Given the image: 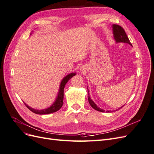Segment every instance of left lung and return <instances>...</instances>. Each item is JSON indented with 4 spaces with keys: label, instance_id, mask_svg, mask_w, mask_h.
<instances>
[{
    "label": "left lung",
    "instance_id": "left-lung-1",
    "mask_svg": "<svg viewBox=\"0 0 154 154\" xmlns=\"http://www.w3.org/2000/svg\"><path fill=\"white\" fill-rule=\"evenodd\" d=\"M113 34H114V39L116 40V42H124V43H127L129 44L130 45H132V44L130 43V42L128 38V36L126 34V32L125 31V30L123 29V27L122 26H120L119 25L117 24H114L113 25ZM88 102H89V103L91 105V106L92 107L93 109L97 110V111H100V112H104V110L103 109H100L98 106H97V105L94 103V101H93L90 97L89 96V93L88 94ZM122 106V107H123ZM122 107H121V108H122ZM120 109V108H119ZM111 111H106V112H110Z\"/></svg>",
    "mask_w": 154,
    "mask_h": 154
}]
</instances>
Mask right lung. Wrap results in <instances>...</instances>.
<instances>
[{
	"label": "right lung",
	"instance_id": "obj_1",
	"mask_svg": "<svg viewBox=\"0 0 154 154\" xmlns=\"http://www.w3.org/2000/svg\"><path fill=\"white\" fill-rule=\"evenodd\" d=\"M75 74H76L75 73H71L63 79L62 82H61V85H60V91H59L58 97L52 106H51L50 107H49L48 109H46L44 110H36V109H33L31 108V107H29V106H27L26 103H24L26 105V106H27V108L29 109L32 112H34L37 114H47L53 113V112H54L58 111L62 106L63 103V91H64L65 85H66V84L67 83V82L70 80V79L75 75Z\"/></svg>",
	"mask_w": 154,
	"mask_h": 154
}]
</instances>
